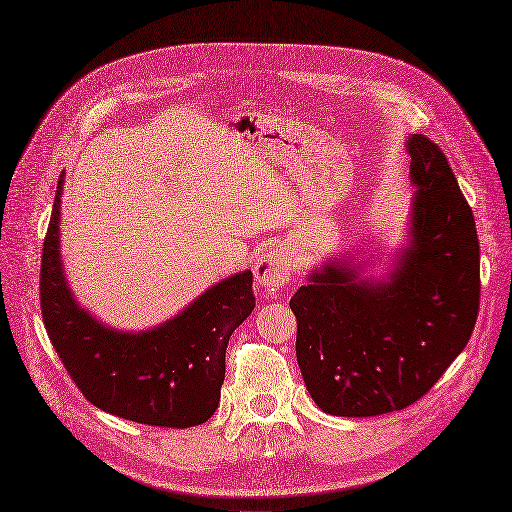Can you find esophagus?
I'll return each instance as SVG.
<instances>
[{
    "label": "esophagus",
    "instance_id": "esophagus-1",
    "mask_svg": "<svg viewBox=\"0 0 512 512\" xmlns=\"http://www.w3.org/2000/svg\"><path fill=\"white\" fill-rule=\"evenodd\" d=\"M253 274L257 285L266 291L268 297H272L274 291L285 289L291 276V263L287 253L282 249H274V246L272 249H266L257 257Z\"/></svg>",
    "mask_w": 512,
    "mask_h": 512
}]
</instances>
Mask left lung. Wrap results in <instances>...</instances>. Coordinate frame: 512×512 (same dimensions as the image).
Here are the masks:
<instances>
[{
	"label": "left lung",
	"instance_id": "left-lung-1",
	"mask_svg": "<svg viewBox=\"0 0 512 512\" xmlns=\"http://www.w3.org/2000/svg\"><path fill=\"white\" fill-rule=\"evenodd\" d=\"M411 246L388 282L356 280L327 266L299 287L297 363L314 403L342 418L399 411L439 382L472 335L479 314V238L472 208L443 149L407 141Z\"/></svg>",
	"mask_w": 512,
	"mask_h": 512
}]
</instances>
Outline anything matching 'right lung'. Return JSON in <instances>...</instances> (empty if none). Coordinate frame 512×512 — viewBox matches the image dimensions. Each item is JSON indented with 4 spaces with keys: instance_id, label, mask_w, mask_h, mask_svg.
Masks as SVG:
<instances>
[{
    "instance_id": "add662e5",
    "label": "right lung",
    "mask_w": 512,
    "mask_h": 512,
    "mask_svg": "<svg viewBox=\"0 0 512 512\" xmlns=\"http://www.w3.org/2000/svg\"><path fill=\"white\" fill-rule=\"evenodd\" d=\"M59 179L40 270L44 327L73 384L111 415L147 426L189 428L215 413L234 329L255 310L253 274L227 278L166 325L118 333L75 304L59 259Z\"/></svg>"
}]
</instances>
